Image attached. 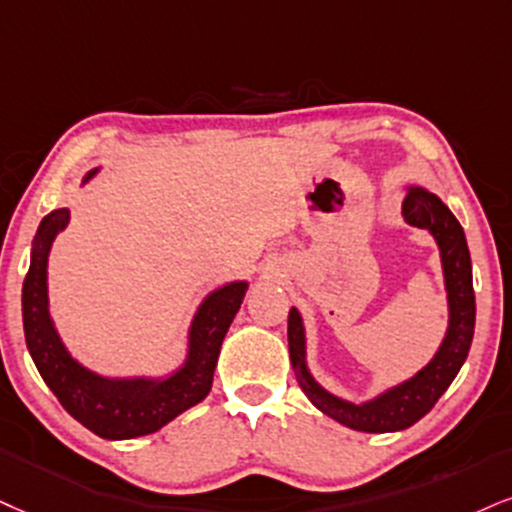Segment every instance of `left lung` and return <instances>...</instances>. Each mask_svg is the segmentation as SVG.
Returning a JSON list of instances; mask_svg holds the SVG:
<instances>
[{
	"mask_svg": "<svg viewBox=\"0 0 512 512\" xmlns=\"http://www.w3.org/2000/svg\"><path fill=\"white\" fill-rule=\"evenodd\" d=\"M403 218L410 225L430 230L437 239L446 292H449V330L437 356L418 375L368 403L337 399L320 387L306 368V334L299 311L292 308L287 320L289 358L299 387L315 408L358 432H399L430 413L468 358L472 334H475V289H472V263L463 227L437 194L422 187H408L403 199Z\"/></svg>",
	"mask_w": 512,
	"mask_h": 512,
	"instance_id": "1",
	"label": "left lung"
}]
</instances>
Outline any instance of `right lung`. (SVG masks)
I'll return each instance as SVG.
<instances>
[{
	"instance_id": "obj_1",
	"label": "right lung",
	"mask_w": 512,
	"mask_h": 512,
	"mask_svg": "<svg viewBox=\"0 0 512 512\" xmlns=\"http://www.w3.org/2000/svg\"><path fill=\"white\" fill-rule=\"evenodd\" d=\"M94 170L85 180H90ZM68 225V208L42 218L23 282V330L42 380L80 425L104 439H135L161 430L211 391L220 344L242 306L246 282H230L206 296L189 330L187 363L166 380H109L73 361L49 318L47 258Z\"/></svg>"
}]
</instances>
